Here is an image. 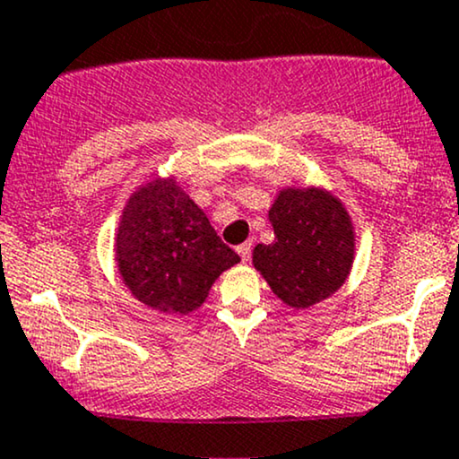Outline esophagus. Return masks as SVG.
<instances>
[{"instance_id": "34e87169", "label": "esophagus", "mask_w": 459, "mask_h": 459, "mask_svg": "<svg viewBox=\"0 0 459 459\" xmlns=\"http://www.w3.org/2000/svg\"><path fill=\"white\" fill-rule=\"evenodd\" d=\"M237 252H239L241 261H250V256H252V244H250V241H246V244L237 246Z\"/></svg>"}]
</instances>
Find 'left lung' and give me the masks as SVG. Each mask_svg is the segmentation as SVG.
Wrapping results in <instances>:
<instances>
[{
    "label": "left lung",
    "instance_id": "8db88e82",
    "mask_svg": "<svg viewBox=\"0 0 459 459\" xmlns=\"http://www.w3.org/2000/svg\"><path fill=\"white\" fill-rule=\"evenodd\" d=\"M273 244H259L252 263L287 307L308 308L330 298L354 263V229L345 207L319 187L278 194L270 209Z\"/></svg>",
    "mask_w": 459,
    "mask_h": 459
}]
</instances>
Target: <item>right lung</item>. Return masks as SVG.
<instances>
[{"label": "right lung", "mask_w": 459, "mask_h": 459, "mask_svg": "<svg viewBox=\"0 0 459 459\" xmlns=\"http://www.w3.org/2000/svg\"><path fill=\"white\" fill-rule=\"evenodd\" d=\"M116 261L142 304L187 315L207 299L215 278L239 263V255L220 239L175 178H155L134 192L125 207Z\"/></svg>", "instance_id": "right-lung-1"}]
</instances>
